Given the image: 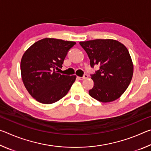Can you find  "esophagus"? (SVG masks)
Masks as SVG:
<instances>
[{"mask_svg": "<svg viewBox=\"0 0 151 151\" xmlns=\"http://www.w3.org/2000/svg\"><path fill=\"white\" fill-rule=\"evenodd\" d=\"M87 77H88V75H86V74H85V75H84V76H83V77L77 76V78H78V79H79V80H84V79H86Z\"/></svg>", "mask_w": 151, "mask_h": 151, "instance_id": "obj_1", "label": "esophagus"}]
</instances>
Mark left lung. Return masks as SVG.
I'll return each mask as SVG.
<instances>
[{
	"instance_id": "left-lung-1",
	"label": "left lung",
	"mask_w": 151,
	"mask_h": 151,
	"mask_svg": "<svg viewBox=\"0 0 151 151\" xmlns=\"http://www.w3.org/2000/svg\"><path fill=\"white\" fill-rule=\"evenodd\" d=\"M90 59L92 68L99 69L92 74L94 86L89 90L96 100L109 103L116 100L127 90L133 75V64L124 45L112 39H95L80 42Z\"/></svg>"
}]
</instances>
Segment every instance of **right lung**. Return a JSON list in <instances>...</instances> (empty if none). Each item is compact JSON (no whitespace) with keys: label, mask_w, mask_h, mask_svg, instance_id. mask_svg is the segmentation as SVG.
<instances>
[{"label":"right lung","mask_w":151,"mask_h":151,"mask_svg":"<svg viewBox=\"0 0 151 151\" xmlns=\"http://www.w3.org/2000/svg\"><path fill=\"white\" fill-rule=\"evenodd\" d=\"M75 42L46 38L35 42L26 50L20 62L24 86L39 103L52 104L70 90L76 76L61 75L64 60Z\"/></svg>","instance_id":"add662e5"}]
</instances>
